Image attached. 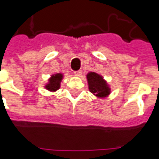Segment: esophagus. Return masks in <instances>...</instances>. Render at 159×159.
Listing matches in <instances>:
<instances>
[{
  "mask_svg": "<svg viewBox=\"0 0 159 159\" xmlns=\"http://www.w3.org/2000/svg\"><path fill=\"white\" fill-rule=\"evenodd\" d=\"M82 70L75 71V72H74V75H75L76 77H80V76L82 75Z\"/></svg>",
  "mask_w": 159,
  "mask_h": 159,
  "instance_id": "esophagus-1",
  "label": "esophagus"
}]
</instances>
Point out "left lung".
I'll return each instance as SVG.
<instances>
[{"label":"left lung","mask_w":159,"mask_h":159,"mask_svg":"<svg viewBox=\"0 0 159 159\" xmlns=\"http://www.w3.org/2000/svg\"><path fill=\"white\" fill-rule=\"evenodd\" d=\"M89 91L98 98L107 97L110 94V87L101 75L90 72L86 75Z\"/></svg>","instance_id":"obj_1"}]
</instances>
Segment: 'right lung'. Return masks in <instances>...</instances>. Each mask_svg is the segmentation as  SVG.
Returning <instances> with one entry per match:
<instances>
[{
    "mask_svg": "<svg viewBox=\"0 0 159 159\" xmlns=\"http://www.w3.org/2000/svg\"><path fill=\"white\" fill-rule=\"evenodd\" d=\"M64 78L63 73H55L49 78L48 83L45 86V88L50 91H56L60 88V82Z\"/></svg>",
    "mask_w": 159,
    "mask_h": 159,
    "instance_id": "add662e5",
    "label": "right lung"
}]
</instances>
